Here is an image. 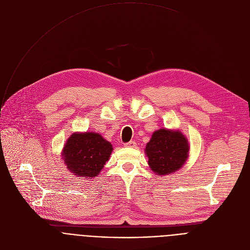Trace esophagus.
I'll use <instances>...</instances> for the list:
<instances>
[{"label":"esophagus","instance_id":"34e87169","mask_svg":"<svg viewBox=\"0 0 250 250\" xmlns=\"http://www.w3.org/2000/svg\"><path fill=\"white\" fill-rule=\"evenodd\" d=\"M125 147H135L136 146V142L134 140H130L128 142H126V144H125Z\"/></svg>","mask_w":250,"mask_h":250}]
</instances>
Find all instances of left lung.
Instances as JSON below:
<instances>
[{
	"label": "left lung",
	"mask_w": 250,
	"mask_h": 250,
	"mask_svg": "<svg viewBox=\"0 0 250 250\" xmlns=\"http://www.w3.org/2000/svg\"><path fill=\"white\" fill-rule=\"evenodd\" d=\"M189 144L180 130H155L146 147L148 165L157 175L172 174L179 170L189 156Z\"/></svg>",
	"instance_id": "8db88e82"
}]
</instances>
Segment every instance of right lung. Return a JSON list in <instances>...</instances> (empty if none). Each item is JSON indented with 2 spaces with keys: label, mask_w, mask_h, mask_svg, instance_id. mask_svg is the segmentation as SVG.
Returning a JSON list of instances; mask_svg holds the SVG:
<instances>
[{
  "label": "right lung",
  "mask_w": 250,
  "mask_h": 250,
  "mask_svg": "<svg viewBox=\"0 0 250 250\" xmlns=\"http://www.w3.org/2000/svg\"><path fill=\"white\" fill-rule=\"evenodd\" d=\"M113 151V146L96 132H75L67 139L62 158L76 177L98 176Z\"/></svg>",
  "instance_id": "right-lung-1"
}]
</instances>
